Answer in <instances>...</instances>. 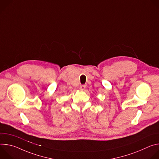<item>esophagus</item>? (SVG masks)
I'll return each mask as SVG.
<instances>
[{
    "label": "esophagus",
    "mask_w": 159,
    "mask_h": 159,
    "mask_svg": "<svg viewBox=\"0 0 159 159\" xmlns=\"http://www.w3.org/2000/svg\"><path fill=\"white\" fill-rule=\"evenodd\" d=\"M85 87H86V85H80V87H79V88H80V90H84V89H85Z\"/></svg>",
    "instance_id": "1"
}]
</instances>
